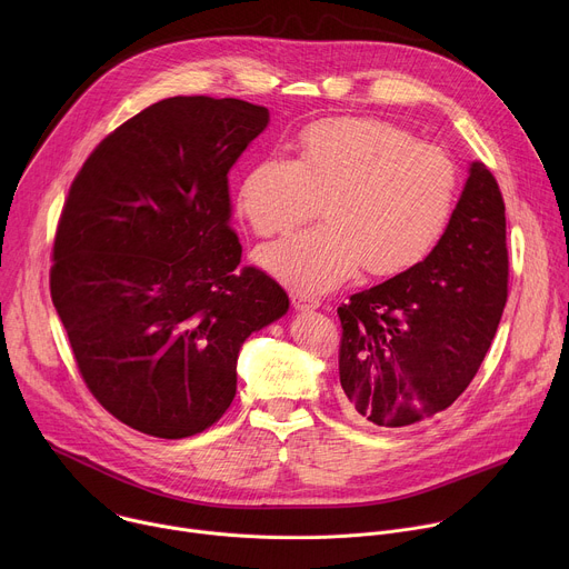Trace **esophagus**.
<instances>
[{"label":"esophagus","mask_w":569,"mask_h":569,"mask_svg":"<svg viewBox=\"0 0 569 569\" xmlns=\"http://www.w3.org/2000/svg\"><path fill=\"white\" fill-rule=\"evenodd\" d=\"M290 299H292L295 310H299V312L317 310V308L321 306V303H319V299H315V297H310V295H301V292H292V295H290Z\"/></svg>","instance_id":"1"}]
</instances>
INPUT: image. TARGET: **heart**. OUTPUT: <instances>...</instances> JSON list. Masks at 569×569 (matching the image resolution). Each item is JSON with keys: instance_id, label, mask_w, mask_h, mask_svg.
Here are the masks:
<instances>
[{"instance_id": "1", "label": "heart", "mask_w": 569, "mask_h": 569, "mask_svg": "<svg viewBox=\"0 0 569 569\" xmlns=\"http://www.w3.org/2000/svg\"><path fill=\"white\" fill-rule=\"evenodd\" d=\"M299 157L270 154L238 189V209L261 236L327 222L259 252L261 266L301 292H323L362 263L387 277L412 268L441 238L457 196L452 159L378 119H323L297 139Z\"/></svg>"}]
</instances>
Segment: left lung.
Masks as SVG:
<instances>
[{
    "instance_id": "1",
    "label": "left lung",
    "mask_w": 569,
    "mask_h": 569,
    "mask_svg": "<svg viewBox=\"0 0 569 569\" xmlns=\"http://www.w3.org/2000/svg\"><path fill=\"white\" fill-rule=\"evenodd\" d=\"M507 220L481 161L432 252L338 308L340 402L371 428H405L450 408L475 378L507 303Z\"/></svg>"
}]
</instances>
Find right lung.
Instances as JSON below:
<instances>
[{"instance_id":"obj_1","label":"right lung","mask_w":569,"mask_h":569,"mask_svg":"<svg viewBox=\"0 0 569 569\" xmlns=\"http://www.w3.org/2000/svg\"><path fill=\"white\" fill-rule=\"evenodd\" d=\"M270 112L173 97L106 137L64 202L51 299L80 376L121 423L159 439L213 426L236 396L240 347L290 299L238 268L229 171Z\"/></svg>"}]
</instances>
